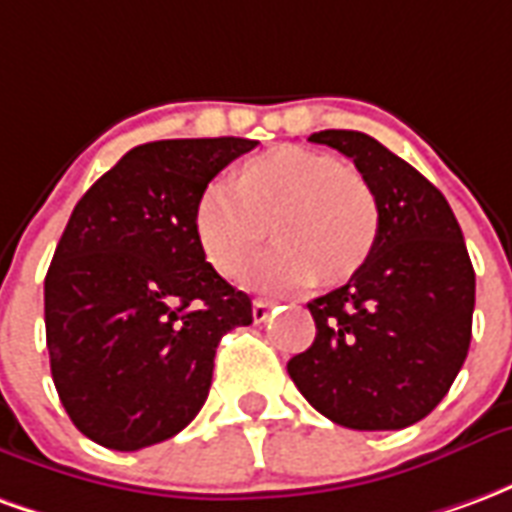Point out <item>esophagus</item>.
I'll list each match as a JSON object with an SVG mask.
<instances>
[{"mask_svg":"<svg viewBox=\"0 0 512 512\" xmlns=\"http://www.w3.org/2000/svg\"><path fill=\"white\" fill-rule=\"evenodd\" d=\"M271 307H274V301H268V299H255V301H252V318H255V323L266 321L268 312H271Z\"/></svg>","mask_w":512,"mask_h":512,"instance_id":"obj_1","label":"esophagus"}]
</instances>
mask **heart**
Here are the masks:
<instances>
[{"mask_svg":"<svg viewBox=\"0 0 512 512\" xmlns=\"http://www.w3.org/2000/svg\"><path fill=\"white\" fill-rule=\"evenodd\" d=\"M191 230L216 274L235 279L266 244L249 282L296 290L351 279L373 255L378 205L370 183L334 156L299 145L271 147L233 172V189L208 183L194 200Z\"/></svg>","mask_w":512,"mask_h":512,"instance_id":"heart-1","label":"heart"}]
</instances>
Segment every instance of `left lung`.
I'll return each instance as SVG.
<instances>
[{
    "label": "left lung",
    "instance_id": "8db88e82",
    "mask_svg": "<svg viewBox=\"0 0 512 512\" xmlns=\"http://www.w3.org/2000/svg\"><path fill=\"white\" fill-rule=\"evenodd\" d=\"M370 183L373 255L343 288L312 299L315 340L288 362L323 417L354 430H400L450 392L472 343L474 268L455 213L428 178L362 131H318Z\"/></svg>",
    "mask_w": 512,
    "mask_h": 512
}]
</instances>
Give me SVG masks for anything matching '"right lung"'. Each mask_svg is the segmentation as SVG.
<instances>
[{"mask_svg": "<svg viewBox=\"0 0 512 512\" xmlns=\"http://www.w3.org/2000/svg\"><path fill=\"white\" fill-rule=\"evenodd\" d=\"M255 139H161L117 161L76 202L46 274L51 378L76 428L134 452L197 417L222 334L252 299L205 263L191 211Z\"/></svg>", "mask_w": 512, "mask_h": 512, "instance_id": "right-lung-1", "label": "right lung"}]
</instances>
